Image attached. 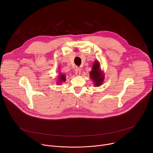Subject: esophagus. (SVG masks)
Segmentation results:
<instances>
[{
    "instance_id": "esophagus-1",
    "label": "esophagus",
    "mask_w": 153,
    "mask_h": 153,
    "mask_svg": "<svg viewBox=\"0 0 153 153\" xmlns=\"http://www.w3.org/2000/svg\"><path fill=\"white\" fill-rule=\"evenodd\" d=\"M81 69H80V68H76V69H75V74H76V75H77V76H79V75H81Z\"/></svg>"
}]
</instances>
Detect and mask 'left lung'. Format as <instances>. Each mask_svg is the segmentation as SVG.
<instances>
[{"label": "left lung", "mask_w": 153, "mask_h": 153, "mask_svg": "<svg viewBox=\"0 0 153 153\" xmlns=\"http://www.w3.org/2000/svg\"><path fill=\"white\" fill-rule=\"evenodd\" d=\"M91 77L94 81L95 86H99L102 84L103 81V76L101 73V70L100 69L99 62L98 61H95L92 70L91 72Z\"/></svg>", "instance_id": "obj_1"}]
</instances>
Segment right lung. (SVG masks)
Returning <instances> with one entry per match:
<instances>
[{"label":"right lung","instance_id":"right-lung-1","mask_svg":"<svg viewBox=\"0 0 153 153\" xmlns=\"http://www.w3.org/2000/svg\"><path fill=\"white\" fill-rule=\"evenodd\" d=\"M59 79L61 80V81H66V77H65V76L63 75V74H60L59 75Z\"/></svg>","mask_w":153,"mask_h":153}]
</instances>
